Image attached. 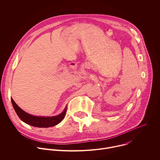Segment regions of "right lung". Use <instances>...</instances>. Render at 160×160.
I'll list each match as a JSON object with an SVG mask.
<instances>
[{"label":"right lung","mask_w":160,"mask_h":160,"mask_svg":"<svg viewBox=\"0 0 160 160\" xmlns=\"http://www.w3.org/2000/svg\"><path fill=\"white\" fill-rule=\"evenodd\" d=\"M11 102L14 110L19 118L27 124L37 127H50L59 123L66 116L67 112V107L62 113L54 117H37L31 115L19 108L11 98Z\"/></svg>","instance_id":"obj_1"}]
</instances>
